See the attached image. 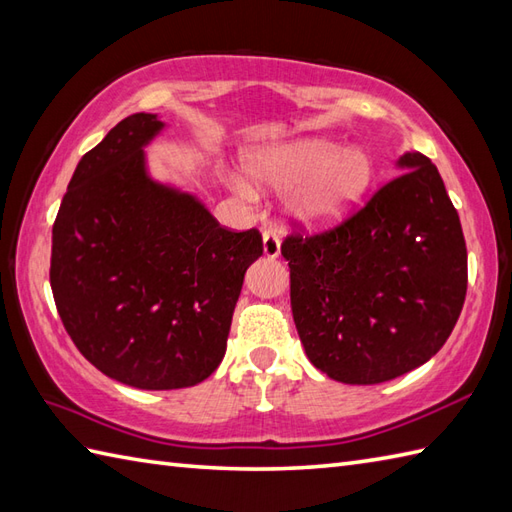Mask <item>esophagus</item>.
<instances>
[{"mask_svg": "<svg viewBox=\"0 0 512 512\" xmlns=\"http://www.w3.org/2000/svg\"><path fill=\"white\" fill-rule=\"evenodd\" d=\"M281 242L275 231H264V255L266 257H279Z\"/></svg>", "mask_w": 512, "mask_h": 512, "instance_id": "esophagus-1", "label": "esophagus"}]
</instances>
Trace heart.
Segmentation results:
<instances>
[{
  "label": "heart",
  "instance_id": "1",
  "mask_svg": "<svg viewBox=\"0 0 512 512\" xmlns=\"http://www.w3.org/2000/svg\"><path fill=\"white\" fill-rule=\"evenodd\" d=\"M257 182L270 189L302 187L292 195V213L310 226H325L350 211L369 182V160L358 149H341L325 138H303L295 143L270 147L248 162ZM250 193L244 182H235Z\"/></svg>",
  "mask_w": 512,
  "mask_h": 512
}]
</instances>
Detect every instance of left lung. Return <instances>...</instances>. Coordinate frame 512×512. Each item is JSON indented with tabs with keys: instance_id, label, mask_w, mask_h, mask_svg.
Returning a JSON list of instances; mask_svg holds the SVG:
<instances>
[{
	"instance_id": "left-lung-1",
	"label": "left lung",
	"mask_w": 512,
	"mask_h": 512,
	"mask_svg": "<svg viewBox=\"0 0 512 512\" xmlns=\"http://www.w3.org/2000/svg\"><path fill=\"white\" fill-rule=\"evenodd\" d=\"M402 173L328 231L284 237L290 306L310 363L347 385H376L427 363L464 306L466 242L433 162Z\"/></svg>"
}]
</instances>
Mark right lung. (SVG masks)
Listing matches in <instances>:
<instances>
[{"label":"right lung","instance_id":"add662e5","mask_svg":"<svg viewBox=\"0 0 512 512\" xmlns=\"http://www.w3.org/2000/svg\"><path fill=\"white\" fill-rule=\"evenodd\" d=\"M162 129L132 114L85 154L52 226L50 286L76 350L118 383L180 389L226 352L246 268L262 233L233 231L189 193L147 176Z\"/></svg>","mask_w":512,"mask_h":512}]
</instances>
